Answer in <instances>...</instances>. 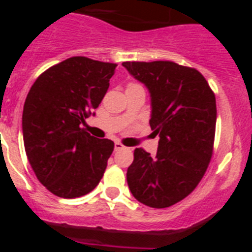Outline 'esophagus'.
I'll use <instances>...</instances> for the list:
<instances>
[{
  "instance_id": "esophagus-1",
  "label": "esophagus",
  "mask_w": 252,
  "mask_h": 252,
  "mask_svg": "<svg viewBox=\"0 0 252 252\" xmlns=\"http://www.w3.org/2000/svg\"><path fill=\"white\" fill-rule=\"evenodd\" d=\"M124 148H125V146L122 145L121 142H119V141L115 142V151H120V150H122Z\"/></svg>"
}]
</instances>
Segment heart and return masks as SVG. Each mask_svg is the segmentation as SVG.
Returning <instances> with one entry per match:
<instances>
[{
    "mask_svg": "<svg viewBox=\"0 0 252 252\" xmlns=\"http://www.w3.org/2000/svg\"><path fill=\"white\" fill-rule=\"evenodd\" d=\"M130 86H139V84H135V83H131V84H130ZM130 86H128V87H130Z\"/></svg>",
    "mask_w": 252,
    "mask_h": 252,
    "instance_id": "b5f03b06",
    "label": "heart"
}]
</instances>
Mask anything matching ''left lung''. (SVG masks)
<instances>
[{
  "instance_id": "left-lung-1",
  "label": "left lung",
  "mask_w": 252,
  "mask_h": 252,
  "mask_svg": "<svg viewBox=\"0 0 252 252\" xmlns=\"http://www.w3.org/2000/svg\"><path fill=\"white\" fill-rule=\"evenodd\" d=\"M122 65L150 92V127L160 137L155 157L135 149L128 188L142 204L166 208L190 194L208 168L217 120L215 93L197 69L174 62Z\"/></svg>"
}]
</instances>
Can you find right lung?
Here are the masks:
<instances>
[{"mask_svg": "<svg viewBox=\"0 0 252 252\" xmlns=\"http://www.w3.org/2000/svg\"><path fill=\"white\" fill-rule=\"evenodd\" d=\"M117 64L73 57L40 74L22 112L29 162L39 182L60 198L88 194L106 170L115 144L82 128L103 99Z\"/></svg>", "mask_w": 252, "mask_h": 252, "instance_id": "obj_1", "label": "right lung"}]
</instances>
